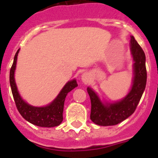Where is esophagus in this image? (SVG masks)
<instances>
[{"label": "esophagus", "instance_id": "34e87169", "mask_svg": "<svg viewBox=\"0 0 158 158\" xmlns=\"http://www.w3.org/2000/svg\"><path fill=\"white\" fill-rule=\"evenodd\" d=\"M81 79H82V81H83V83H84V84H88V83L90 81V76H89V74L84 73V74H82Z\"/></svg>", "mask_w": 158, "mask_h": 158}]
</instances>
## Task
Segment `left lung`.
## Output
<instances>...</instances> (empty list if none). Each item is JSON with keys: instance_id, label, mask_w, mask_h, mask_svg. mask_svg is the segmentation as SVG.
<instances>
[{"instance_id": "left-lung-1", "label": "left lung", "mask_w": 158, "mask_h": 158, "mask_svg": "<svg viewBox=\"0 0 158 158\" xmlns=\"http://www.w3.org/2000/svg\"><path fill=\"white\" fill-rule=\"evenodd\" d=\"M130 51L135 61L134 79L132 88L125 98L114 103L104 104L91 88L87 89L91 100L90 119L96 125H117L132 115L139 102L147 82L146 58L144 52L133 36L130 39Z\"/></svg>"}]
</instances>
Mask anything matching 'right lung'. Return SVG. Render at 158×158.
<instances>
[{
	"label": "right lung",
	"instance_id": "right-lung-1",
	"mask_svg": "<svg viewBox=\"0 0 158 158\" xmlns=\"http://www.w3.org/2000/svg\"><path fill=\"white\" fill-rule=\"evenodd\" d=\"M19 51V49L15 53L13 64L10 71V84L11 91H12L14 100H15L19 112L20 113V115L26 120H28V122L37 126L55 127V126L59 125L63 120L64 99L66 98L68 93L78 86L76 80L73 79L71 81L68 82L62 89L60 93L58 94L56 98L49 105L43 106V107H37V106L28 105L21 98L17 87H16L15 81V70Z\"/></svg>",
	"mask_w": 158,
	"mask_h": 158
}]
</instances>
